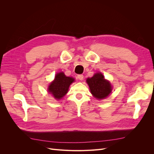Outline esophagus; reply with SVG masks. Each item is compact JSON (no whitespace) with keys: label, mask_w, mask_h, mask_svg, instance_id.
I'll return each instance as SVG.
<instances>
[{"label":"esophagus","mask_w":154,"mask_h":154,"mask_svg":"<svg viewBox=\"0 0 154 154\" xmlns=\"http://www.w3.org/2000/svg\"><path fill=\"white\" fill-rule=\"evenodd\" d=\"M77 78H78L79 80H83V79H84V75H83L82 74H79V75H77Z\"/></svg>","instance_id":"obj_1"}]
</instances>
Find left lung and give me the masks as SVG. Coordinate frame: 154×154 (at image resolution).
Here are the masks:
<instances>
[{"mask_svg":"<svg viewBox=\"0 0 154 154\" xmlns=\"http://www.w3.org/2000/svg\"><path fill=\"white\" fill-rule=\"evenodd\" d=\"M87 83L91 94L97 99H104L109 95L112 87L109 81L106 80L101 73H96L91 78H88Z\"/></svg>","mask_w":154,"mask_h":154,"instance_id":"8db88e82","label":"left lung"}]
</instances>
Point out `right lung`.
Returning <instances> with one entry per match:
<instances>
[{"label": "right lung", "instance_id": "1", "mask_svg": "<svg viewBox=\"0 0 154 154\" xmlns=\"http://www.w3.org/2000/svg\"><path fill=\"white\" fill-rule=\"evenodd\" d=\"M74 80V78L67 77L62 72L57 73L54 80L48 86V92L56 100H60L68 92L69 86Z\"/></svg>", "mask_w": 154, "mask_h": 154}]
</instances>
